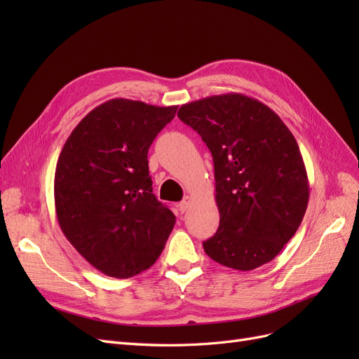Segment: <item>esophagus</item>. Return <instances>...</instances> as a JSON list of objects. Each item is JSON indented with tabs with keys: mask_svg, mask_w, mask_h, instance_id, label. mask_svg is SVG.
<instances>
[{
	"mask_svg": "<svg viewBox=\"0 0 359 359\" xmlns=\"http://www.w3.org/2000/svg\"><path fill=\"white\" fill-rule=\"evenodd\" d=\"M189 206H190V199L187 198V199H184V201H181V202L178 203V210H180L181 214H184V212H186V211L189 210Z\"/></svg>",
	"mask_w": 359,
	"mask_h": 359,
	"instance_id": "obj_1",
	"label": "esophagus"
}]
</instances>
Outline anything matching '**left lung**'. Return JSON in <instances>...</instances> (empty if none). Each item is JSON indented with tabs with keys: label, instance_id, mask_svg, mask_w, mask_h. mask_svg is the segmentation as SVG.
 <instances>
[{
	"label": "left lung",
	"instance_id": "1",
	"mask_svg": "<svg viewBox=\"0 0 359 359\" xmlns=\"http://www.w3.org/2000/svg\"><path fill=\"white\" fill-rule=\"evenodd\" d=\"M178 118L214 160L219 229L203 250L217 264L252 271L295 235L309 203L299 147L281 118L252 97L229 93L182 104Z\"/></svg>",
	"mask_w": 359,
	"mask_h": 359
}]
</instances>
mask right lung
<instances>
[{
  "label": "right lung",
  "instance_id": "add662e5",
  "mask_svg": "<svg viewBox=\"0 0 359 359\" xmlns=\"http://www.w3.org/2000/svg\"><path fill=\"white\" fill-rule=\"evenodd\" d=\"M178 106L112 99L74 127L53 181L62 233L100 273L128 278L156 264L175 224L157 201L148 149Z\"/></svg>",
  "mask_w": 359,
  "mask_h": 359
}]
</instances>
